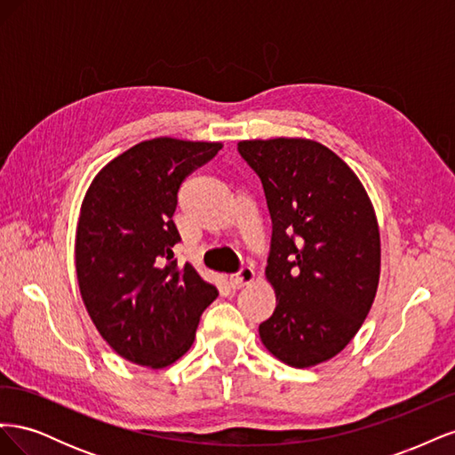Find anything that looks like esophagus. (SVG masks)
I'll use <instances>...</instances> for the list:
<instances>
[{"mask_svg": "<svg viewBox=\"0 0 455 455\" xmlns=\"http://www.w3.org/2000/svg\"><path fill=\"white\" fill-rule=\"evenodd\" d=\"M256 279V273L252 267H243L237 275H231L229 277V286L233 288V291H239V288H244L252 284Z\"/></svg>", "mask_w": 455, "mask_h": 455, "instance_id": "34e87169", "label": "esophagus"}]
</instances>
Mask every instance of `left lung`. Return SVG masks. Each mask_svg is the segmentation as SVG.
<instances>
[{
    "label": "left lung",
    "mask_w": 455,
    "mask_h": 455,
    "mask_svg": "<svg viewBox=\"0 0 455 455\" xmlns=\"http://www.w3.org/2000/svg\"><path fill=\"white\" fill-rule=\"evenodd\" d=\"M273 224L266 279L277 306L258 332L281 363L311 368L346 349L378 292L379 226L359 176L309 139L241 140Z\"/></svg>",
    "instance_id": "obj_1"
}]
</instances>
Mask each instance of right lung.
<instances>
[{
	"mask_svg": "<svg viewBox=\"0 0 455 455\" xmlns=\"http://www.w3.org/2000/svg\"><path fill=\"white\" fill-rule=\"evenodd\" d=\"M222 142L144 140L92 178L76 229L79 292L100 336L123 359L159 370L188 353L218 296L191 264L178 266L172 222L186 176Z\"/></svg>",
	"mask_w": 455,
	"mask_h": 455,
	"instance_id": "obj_1",
	"label": "right lung"
}]
</instances>
